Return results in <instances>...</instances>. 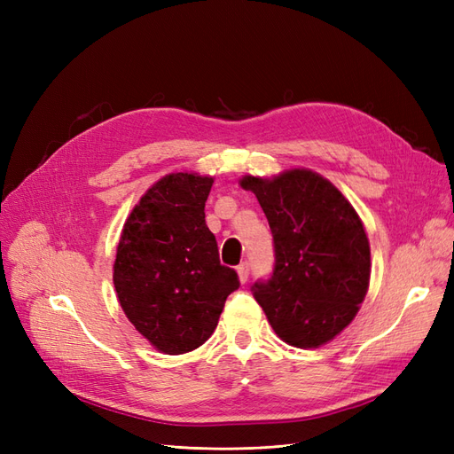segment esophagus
<instances>
[{"instance_id": "1", "label": "esophagus", "mask_w": 454, "mask_h": 454, "mask_svg": "<svg viewBox=\"0 0 454 454\" xmlns=\"http://www.w3.org/2000/svg\"><path fill=\"white\" fill-rule=\"evenodd\" d=\"M237 272H239V278H240L242 284L248 282V278H250V263H248V261H244V263H240L237 267Z\"/></svg>"}]
</instances>
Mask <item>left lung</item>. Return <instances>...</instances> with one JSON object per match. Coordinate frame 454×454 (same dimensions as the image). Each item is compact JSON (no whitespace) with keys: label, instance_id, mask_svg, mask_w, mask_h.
<instances>
[{"label":"left lung","instance_id":"1","mask_svg":"<svg viewBox=\"0 0 454 454\" xmlns=\"http://www.w3.org/2000/svg\"><path fill=\"white\" fill-rule=\"evenodd\" d=\"M272 232L274 269L252 294L277 335L316 348L352 320L369 286V240L358 214L322 176L290 170L272 180L246 176Z\"/></svg>","mask_w":454,"mask_h":454}]
</instances>
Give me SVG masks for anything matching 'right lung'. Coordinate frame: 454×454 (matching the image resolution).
Listing matches in <instances>:
<instances>
[{
    "mask_svg": "<svg viewBox=\"0 0 454 454\" xmlns=\"http://www.w3.org/2000/svg\"><path fill=\"white\" fill-rule=\"evenodd\" d=\"M214 180L164 176L134 206L117 246L114 284L132 325L164 354L199 348L239 290L235 269L219 263L204 204Z\"/></svg>",
    "mask_w": 454,
    "mask_h": 454,
    "instance_id": "right-lung-1",
    "label": "right lung"
}]
</instances>
